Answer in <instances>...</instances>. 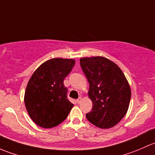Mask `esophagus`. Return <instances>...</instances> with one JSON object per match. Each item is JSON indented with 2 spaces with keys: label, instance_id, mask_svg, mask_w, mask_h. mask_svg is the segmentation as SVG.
Wrapping results in <instances>:
<instances>
[{
  "label": "esophagus",
  "instance_id": "34e87169",
  "mask_svg": "<svg viewBox=\"0 0 155 155\" xmlns=\"http://www.w3.org/2000/svg\"><path fill=\"white\" fill-rule=\"evenodd\" d=\"M81 101H82V98H81V97H80V98H78V99L76 100V101H77V103H78V104H80V103H81Z\"/></svg>",
  "mask_w": 155,
  "mask_h": 155
}]
</instances>
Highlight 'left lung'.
<instances>
[{"label": "left lung", "instance_id": "obj_1", "mask_svg": "<svg viewBox=\"0 0 155 155\" xmlns=\"http://www.w3.org/2000/svg\"><path fill=\"white\" fill-rule=\"evenodd\" d=\"M81 68L89 84V97L92 109L86 114L89 122L107 129L119 123L130 104V86L119 67L102 57L80 60Z\"/></svg>", "mask_w": 155, "mask_h": 155}]
</instances>
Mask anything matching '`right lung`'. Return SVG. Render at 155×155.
Instances as JSON below:
<instances>
[{
    "mask_svg": "<svg viewBox=\"0 0 155 155\" xmlns=\"http://www.w3.org/2000/svg\"><path fill=\"white\" fill-rule=\"evenodd\" d=\"M74 63L72 59H51L42 63L30 78L25 91V107L39 127L51 128L60 125L73 107L63 81Z\"/></svg>",
    "mask_w": 155,
    "mask_h": 155,
    "instance_id": "obj_1",
    "label": "right lung"
}]
</instances>
